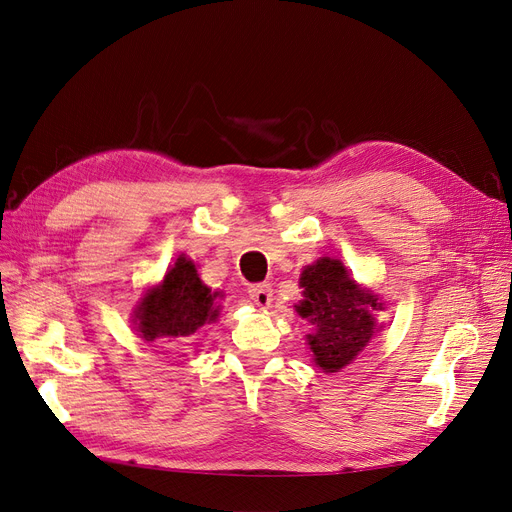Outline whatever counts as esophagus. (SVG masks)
Returning <instances> with one entry per match:
<instances>
[{"instance_id":"obj_1","label":"esophagus","mask_w":512,"mask_h":512,"mask_svg":"<svg viewBox=\"0 0 512 512\" xmlns=\"http://www.w3.org/2000/svg\"><path fill=\"white\" fill-rule=\"evenodd\" d=\"M249 297L253 299V303L257 307H270L272 305V297H274V290L270 284H253L249 286Z\"/></svg>"}]
</instances>
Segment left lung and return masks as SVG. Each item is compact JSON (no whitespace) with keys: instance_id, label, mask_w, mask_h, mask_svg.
Segmentation results:
<instances>
[{"instance_id":"left-lung-1","label":"left lung","mask_w":512,"mask_h":512,"mask_svg":"<svg viewBox=\"0 0 512 512\" xmlns=\"http://www.w3.org/2000/svg\"><path fill=\"white\" fill-rule=\"evenodd\" d=\"M303 301L297 313L309 321L313 332L307 344L313 361L326 373L346 367L384 326L375 313L384 311L378 294L359 286L340 259L321 257L301 274Z\"/></svg>"}]
</instances>
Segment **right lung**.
Instances as JSON below:
<instances>
[{"mask_svg":"<svg viewBox=\"0 0 512 512\" xmlns=\"http://www.w3.org/2000/svg\"><path fill=\"white\" fill-rule=\"evenodd\" d=\"M215 299L218 292L201 282L195 263L180 255L161 284L147 290L132 324L145 342H184L218 319L220 307H215Z\"/></svg>","mask_w":512,"mask_h":512,"instance_id":"1","label":"right lung"}]
</instances>
